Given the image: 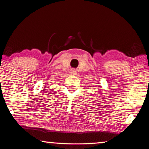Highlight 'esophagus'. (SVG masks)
I'll return each instance as SVG.
<instances>
[{"instance_id": "1", "label": "esophagus", "mask_w": 149, "mask_h": 149, "mask_svg": "<svg viewBox=\"0 0 149 149\" xmlns=\"http://www.w3.org/2000/svg\"><path fill=\"white\" fill-rule=\"evenodd\" d=\"M70 73L73 75H75V74H76V71H75L74 70H72L70 71Z\"/></svg>"}]
</instances>
